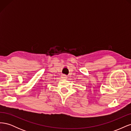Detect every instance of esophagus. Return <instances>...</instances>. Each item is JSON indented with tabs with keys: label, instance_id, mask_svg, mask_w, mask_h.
Segmentation results:
<instances>
[{
	"label": "esophagus",
	"instance_id": "1",
	"mask_svg": "<svg viewBox=\"0 0 131 131\" xmlns=\"http://www.w3.org/2000/svg\"><path fill=\"white\" fill-rule=\"evenodd\" d=\"M66 77H67L65 75H62V78L63 79H66V78H67Z\"/></svg>",
	"mask_w": 131,
	"mask_h": 131
}]
</instances>
